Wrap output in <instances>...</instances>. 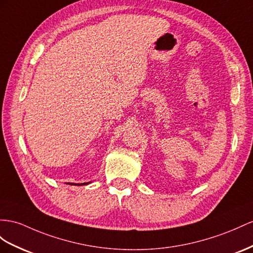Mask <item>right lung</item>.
I'll return each mask as SVG.
<instances>
[{
  "mask_svg": "<svg viewBox=\"0 0 253 253\" xmlns=\"http://www.w3.org/2000/svg\"><path fill=\"white\" fill-rule=\"evenodd\" d=\"M68 184L75 185V186H82V185H87V184H89V182H88V183H83V184H75V183H68Z\"/></svg>",
  "mask_w": 253,
  "mask_h": 253,
  "instance_id": "right-lung-1",
  "label": "right lung"
}]
</instances>
